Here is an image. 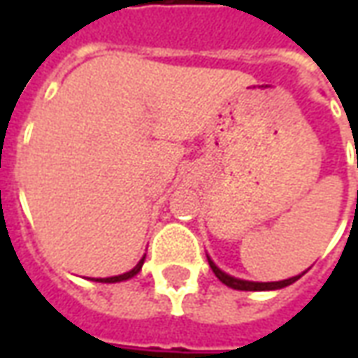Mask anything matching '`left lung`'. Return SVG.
Segmentation results:
<instances>
[{
  "mask_svg": "<svg viewBox=\"0 0 358 358\" xmlns=\"http://www.w3.org/2000/svg\"><path fill=\"white\" fill-rule=\"evenodd\" d=\"M209 264L210 268H213V272H215V276L222 282V284H226L228 287H234V289H241V292H264V289H280V287H285V285L293 284L295 280H299L301 276H293L289 278V280H282V282H248V280H238V278H232L228 276V274H224L222 270L218 268L217 264L213 263L209 259Z\"/></svg>",
  "mask_w": 358,
  "mask_h": 358,
  "instance_id": "left-lung-1",
  "label": "left lung"
}]
</instances>
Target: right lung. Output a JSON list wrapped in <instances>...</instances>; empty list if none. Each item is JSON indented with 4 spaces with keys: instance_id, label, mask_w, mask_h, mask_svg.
Returning a JSON list of instances; mask_svg holds the SVG:
<instances>
[{
    "instance_id": "obj_1",
    "label": "right lung",
    "mask_w": 358,
    "mask_h": 358,
    "mask_svg": "<svg viewBox=\"0 0 358 358\" xmlns=\"http://www.w3.org/2000/svg\"><path fill=\"white\" fill-rule=\"evenodd\" d=\"M143 259H145V257H143ZM143 259H141L140 263L136 264V266H134V268L130 270V272H126V274H120V276H110V278H97L95 282H105V284H113V282H122V280H128V278L136 276V274H138V272H140V270H141Z\"/></svg>"
}]
</instances>
